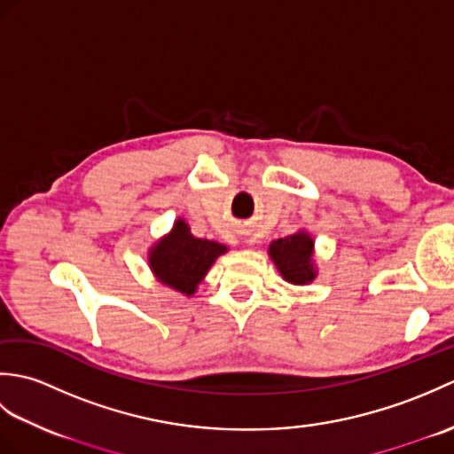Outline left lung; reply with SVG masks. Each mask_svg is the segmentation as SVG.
Wrapping results in <instances>:
<instances>
[{
	"label": "left lung",
	"mask_w": 454,
	"mask_h": 454,
	"mask_svg": "<svg viewBox=\"0 0 454 454\" xmlns=\"http://www.w3.org/2000/svg\"><path fill=\"white\" fill-rule=\"evenodd\" d=\"M269 257L288 283L308 285L316 278L314 239L304 230L271 242Z\"/></svg>",
	"instance_id": "8db88e82"
}]
</instances>
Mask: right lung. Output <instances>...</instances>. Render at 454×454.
<instances>
[{
  "mask_svg": "<svg viewBox=\"0 0 454 454\" xmlns=\"http://www.w3.org/2000/svg\"><path fill=\"white\" fill-rule=\"evenodd\" d=\"M226 252V246L192 236L187 222L177 218L171 232L152 246L148 263L160 283L191 296L212 263Z\"/></svg>",
  "mask_w": 454,
  "mask_h": 454,
  "instance_id": "add662e5",
  "label": "right lung"
}]
</instances>
